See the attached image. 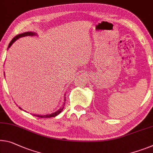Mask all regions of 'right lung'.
Listing matches in <instances>:
<instances>
[{
  "instance_id": "add662e5",
  "label": "right lung",
  "mask_w": 153,
  "mask_h": 153,
  "mask_svg": "<svg viewBox=\"0 0 153 153\" xmlns=\"http://www.w3.org/2000/svg\"><path fill=\"white\" fill-rule=\"evenodd\" d=\"M35 35H37V33H33V32H26V33H22V34H19V35H16L15 37H14L13 39L11 41V42L9 43V46H8V48L7 49H9V48L11 47L12 45V44L16 42L17 39H18L19 38H21V37H26V36H35ZM64 100L65 101V97L64 99ZM65 102L63 103L62 104V107L60 108L59 110H58L56 111H55V112L52 113V114H45V115H39V114H33V116H37V117H39V118H51V117H54V116H56L57 115H59V114L61 112V111L63 110V108H64V106H65ZM19 108L21 109V110H22L21 108L19 107Z\"/></svg>"
}]
</instances>
